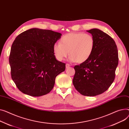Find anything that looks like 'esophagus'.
<instances>
[{
    "instance_id": "obj_1",
    "label": "esophagus",
    "mask_w": 129,
    "mask_h": 129,
    "mask_svg": "<svg viewBox=\"0 0 129 129\" xmlns=\"http://www.w3.org/2000/svg\"><path fill=\"white\" fill-rule=\"evenodd\" d=\"M70 65L69 64H67H67H66V68H68V67H70Z\"/></svg>"
}]
</instances>
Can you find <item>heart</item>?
I'll return each instance as SVG.
<instances>
[{
	"label": "heart",
	"mask_w": 129,
	"mask_h": 129,
	"mask_svg": "<svg viewBox=\"0 0 129 129\" xmlns=\"http://www.w3.org/2000/svg\"><path fill=\"white\" fill-rule=\"evenodd\" d=\"M94 47L95 39L91 34L71 33L64 35L60 43H55L53 50L58 61H62L70 52L71 62L81 63L91 56Z\"/></svg>",
	"instance_id": "obj_1"
}]
</instances>
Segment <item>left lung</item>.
I'll use <instances>...</instances> for the list:
<instances>
[{"mask_svg":"<svg viewBox=\"0 0 129 129\" xmlns=\"http://www.w3.org/2000/svg\"><path fill=\"white\" fill-rule=\"evenodd\" d=\"M88 32L95 39V47L86 61L75 65L73 83L84 96H94L106 91L115 78L118 52L114 39L103 31L93 28Z\"/></svg>","mask_w":129,"mask_h":129,"instance_id":"1","label":"left lung"}]
</instances>
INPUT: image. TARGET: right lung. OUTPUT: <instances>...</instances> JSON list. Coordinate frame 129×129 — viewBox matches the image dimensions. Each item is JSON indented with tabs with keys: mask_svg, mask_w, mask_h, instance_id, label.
Returning a JSON list of instances; mask_svg holds the SVG:
<instances>
[{
	"mask_svg": "<svg viewBox=\"0 0 129 129\" xmlns=\"http://www.w3.org/2000/svg\"><path fill=\"white\" fill-rule=\"evenodd\" d=\"M62 34L31 28L17 36L9 56L11 78L22 93L32 96L46 95L53 88L56 77L65 63L56 59L53 47Z\"/></svg>",
	"mask_w": 129,
	"mask_h": 129,
	"instance_id": "right-lung-1",
	"label": "right lung"
}]
</instances>
